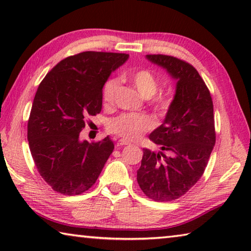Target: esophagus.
Masks as SVG:
<instances>
[{
    "label": "esophagus",
    "mask_w": 251,
    "mask_h": 251,
    "mask_svg": "<svg viewBox=\"0 0 251 251\" xmlns=\"http://www.w3.org/2000/svg\"><path fill=\"white\" fill-rule=\"evenodd\" d=\"M129 142L128 141H125V139H120V141L117 142V146H125V145H129Z\"/></svg>",
    "instance_id": "34e87169"
}]
</instances>
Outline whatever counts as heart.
Returning a JSON list of instances; mask_svg holds the SVG:
<instances>
[{"instance_id": "b5f03b06", "label": "heart", "mask_w": 251, "mask_h": 251, "mask_svg": "<svg viewBox=\"0 0 251 251\" xmlns=\"http://www.w3.org/2000/svg\"><path fill=\"white\" fill-rule=\"evenodd\" d=\"M129 82L134 85L139 95L144 99H150L157 92L158 80L151 72L141 70L128 76ZM120 86V80L110 78L105 83L103 87V100L106 105H112L115 100V95ZM171 105V100L167 96H159L154 100V107L159 114H165ZM151 121L141 114H123L109 122L108 128L112 133L127 139H136L144 131L151 128Z\"/></svg>"}]
</instances>
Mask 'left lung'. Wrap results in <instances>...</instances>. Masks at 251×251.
Wrapping results in <instances>:
<instances>
[{
	"label": "left lung",
	"instance_id": "left-lung-1",
	"mask_svg": "<svg viewBox=\"0 0 251 251\" xmlns=\"http://www.w3.org/2000/svg\"><path fill=\"white\" fill-rule=\"evenodd\" d=\"M146 58L176 80V91L163 124L150 134L160 151L144 150L137 181L147 197L171 201L188 192L205 171L216 142L214 106L194 66L167 55Z\"/></svg>",
	"mask_w": 251,
	"mask_h": 251
}]
</instances>
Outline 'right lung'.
Instances as JSON below:
<instances>
[{
    "instance_id": "right-lung-1",
    "label": "right lung",
    "mask_w": 251,
    "mask_h": 251,
    "mask_svg": "<svg viewBox=\"0 0 251 251\" xmlns=\"http://www.w3.org/2000/svg\"><path fill=\"white\" fill-rule=\"evenodd\" d=\"M128 54L83 52L58 63L42 80L34 97L27 139L42 178L55 192L79 195L95 184L113 152L108 136L80 141L85 120L101 110L103 87Z\"/></svg>"
}]
</instances>
